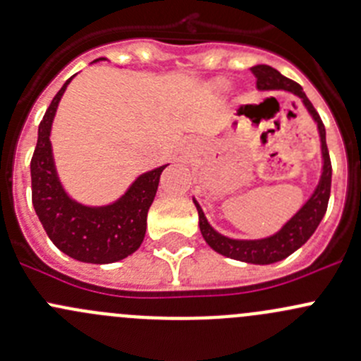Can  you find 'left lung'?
Here are the masks:
<instances>
[{
  "mask_svg": "<svg viewBox=\"0 0 361 361\" xmlns=\"http://www.w3.org/2000/svg\"><path fill=\"white\" fill-rule=\"evenodd\" d=\"M251 73L257 78V87L262 90H288L293 92L295 96L300 97L304 101L305 108L309 113L314 116L318 122L319 136H322V152H323V174L319 180L318 188L314 190L312 197L302 206V209L278 232V234L271 235L267 239H258V241H238V239H228L225 235L218 234L209 224H207L206 216H204L201 206L197 201H194L195 207L199 213V227H201V234L204 241L211 246L214 251L220 255L231 257L234 260L248 262V264H274V262L283 260L288 255H292L295 250L300 248L318 228L319 221L325 216L326 207H329L330 199V188H332V162H330L329 147H326V136H325V126H323L322 118H319L318 111L314 110L311 101L304 94L302 87L293 80L283 76L278 69L267 66V64H258V66L251 68Z\"/></svg>",
  "mask_w": 361,
  "mask_h": 361,
  "instance_id": "8db88e82",
  "label": "left lung"
}]
</instances>
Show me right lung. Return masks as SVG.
Listing matches in <instances>:
<instances>
[{"label": "right lung", "instance_id": "1", "mask_svg": "<svg viewBox=\"0 0 361 361\" xmlns=\"http://www.w3.org/2000/svg\"><path fill=\"white\" fill-rule=\"evenodd\" d=\"M69 80L39 122L31 159L32 206L50 241L63 253L89 264H111L133 255L143 243L148 209L166 166L137 178L127 194L111 206L87 207L71 201L57 180L49 140L52 118Z\"/></svg>", "mask_w": 361, "mask_h": 361}]
</instances>
